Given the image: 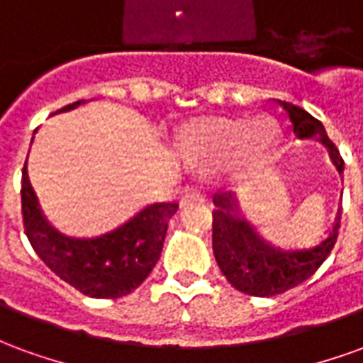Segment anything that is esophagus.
Returning <instances> with one entry per match:
<instances>
[{"label": "esophagus", "instance_id": "obj_1", "mask_svg": "<svg viewBox=\"0 0 363 363\" xmlns=\"http://www.w3.org/2000/svg\"><path fill=\"white\" fill-rule=\"evenodd\" d=\"M202 202H204V194H202V192L196 189H186L181 198V206L202 204Z\"/></svg>", "mask_w": 363, "mask_h": 363}]
</instances>
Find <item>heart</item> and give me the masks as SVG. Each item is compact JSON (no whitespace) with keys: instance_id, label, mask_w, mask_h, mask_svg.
Listing matches in <instances>:
<instances>
[{"instance_id":"b5f03b06","label":"heart","mask_w":363,"mask_h":363,"mask_svg":"<svg viewBox=\"0 0 363 363\" xmlns=\"http://www.w3.org/2000/svg\"><path fill=\"white\" fill-rule=\"evenodd\" d=\"M280 126L272 116H213L182 130L179 153L200 169H223L231 174L260 167L278 142Z\"/></svg>"}]
</instances>
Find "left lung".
Returning a JSON list of instances; mask_svg holds the SVG:
<instances>
[{
  "instance_id": "left-lung-1",
  "label": "left lung",
  "mask_w": 363,
  "mask_h": 363,
  "mask_svg": "<svg viewBox=\"0 0 363 363\" xmlns=\"http://www.w3.org/2000/svg\"><path fill=\"white\" fill-rule=\"evenodd\" d=\"M276 103L288 114L291 132L297 140H317L323 143L338 173L342 174V157L319 120L296 104L284 101ZM212 216L213 257L221 274L233 288L255 297L278 296L311 278L333 251L340 229L338 210L335 225L320 243L297 249L280 247L237 213V202L231 190H223L213 196Z\"/></svg>"
}]
</instances>
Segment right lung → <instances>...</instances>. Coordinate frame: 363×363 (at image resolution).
Returning a JSON list of instances; mask_svg holds the SVG:
<instances>
[{"mask_svg":"<svg viewBox=\"0 0 363 363\" xmlns=\"http://www.w3.org/2000/svg\"><path fill=\"white\" fill-rule=\"evenodd\" d=\"M83 103L75 101L58 112L74 111ZM177 210L179 204L174 202L151 204L103 235H64L40 212L38 198L28 182L27 165L23 167L21 212L28 241L44 264L83 296L116 299L134 291L157 264L167 225Z\"/></svg>","mask_w":363,"mask_h":363,"instance_id":"right-lung-1","label":"right lung"}]
</instances>
